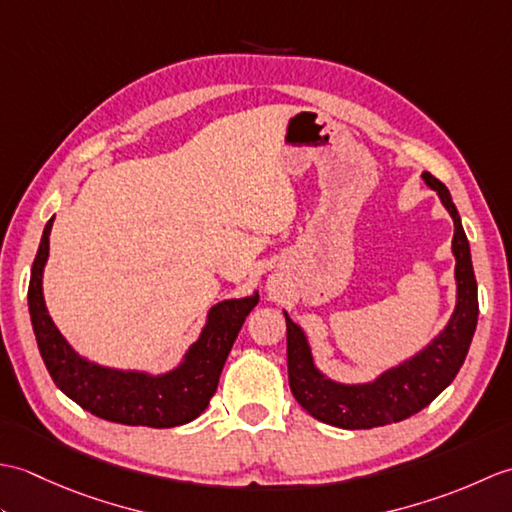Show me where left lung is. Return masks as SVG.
I'll return each mask as SVG.
<instances>
[{
  "mask_svg": "<svg viewBox=\"0 0 512 512\" xmlns=\"http://www.w3.org/2000/svg\"><path fill=\"white\" fill-rule=\"evenodd\" d=\"M422 180L438 193L442 206L453 220L451 253L455 257V308L440 334L433 336L420 352L380 372L374 380L339 383L317 367L308 334L284 310L292 396L312 418L332 424V427L372 429L413 416L453 383L466 354H469L477 312H480L471 246L449 189L429 171L422 173Z\"/></svg>",
  "mask_w": 512,
  "mask_h": 512,
  "instance_id": "left-lung-1",
  "label": "left lung"
}]
</instances>
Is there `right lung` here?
<instances>
[{
  "mask_svg": "<svg viewBox=\"0 0 512 512\" xmlns=\"http://www.w3.org/2000/svg\"><path fill=\"white\" fill-rule=\"evenodd\" d=\"M54 217L43 228L41 244L30 270L28 310L43 363L65 396L96 418L129 427L169 429L195 420L209 407L226 356L246 317L257 306L259 292L224 299L206 312V321L180 363L169 372L118 369L90 361L74 350L59 332L43 299V270L50 255Z\"/></svg>",
  "mask_w": 512,
  "mask_h": 512,
  "instance_id": "add662e5",
  "label": "right lung"
}]
</instances>
